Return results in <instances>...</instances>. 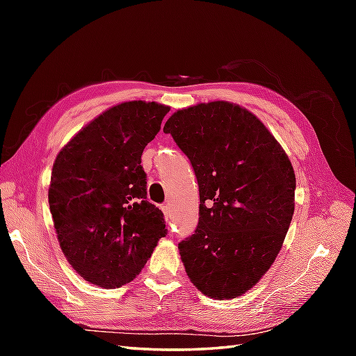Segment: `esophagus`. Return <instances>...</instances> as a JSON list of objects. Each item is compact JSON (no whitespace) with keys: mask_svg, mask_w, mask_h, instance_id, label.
<instances>
[{"mask_svg":"<svg viewBox=\"0 0 356 356\" xmlns=\"http://www.w3.org/2000/svg\"><path fill=\"white\" fill-rule=\"evenodd\" d=\"M161 208H162V211H163V214H165V217H166V218H168V217H170V207H168V205H162Z\"/></svg>","mask_w":356,"mask_h":356,"instance_id":"esophagus-1","label":"esophagus"}]
</instances>
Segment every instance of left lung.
<instances>
[{
  "label": "left lung",
  "mask_w": 356,
  "mask_h": 356,
  "mask_svg": "<svg viewBox=\"0 0 356 356\" xmlns=\"http://www.w3.org/2000/svg\"><path fill=\"white\" fill-rule=\"evenodd\" d=\"M199 184V223L179 243L186 274L216 300L236 298L264 275L293 216L289 157L252 113L225 101L166 120Z\"/></svg>",
  "instance_id": "1"
}]
</instances>
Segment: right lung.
Instances as JSON below:
<instances>
[{
    "instance_id": "1",
    "label": "right lung",
    "mask_w": 356,
    "mask_h": 356,
    "mask_svg": "<svg viewBox=\"0 0 356 356\" xmlns=\"http://www.w3.org/2000/svg\"><path fill=\"white\" fill-rule=\"evenodd\" d=\"M168 111L156 102L119 104L56 156L50 213L64 255L90 283H130L166 236L163 213L147 200L140 156Z\"/></svg>"
}]
</instances>
